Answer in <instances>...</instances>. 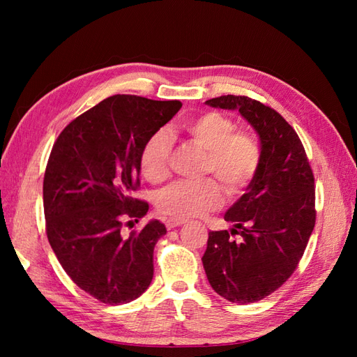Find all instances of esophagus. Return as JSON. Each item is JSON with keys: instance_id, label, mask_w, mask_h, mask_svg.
I'll return each mask as SVG.
<instances>
[{"instance_id": "esophagus-1", "label": "esophagus", "mask_w": 357, "mask_h": 357, "mask_svg": "<svg viewBox=\"0 0 357 357\" xmlns=\"http://www.w3.org/2000/svg\"><path fill=\"white\" fill-rule=\"evenodd\" d=\"M185 222H187L185 219L170 218V219H167V221H165V227H167V230H173V229H176V227H179V225H184Z\"/></svg>"}]
</instances>
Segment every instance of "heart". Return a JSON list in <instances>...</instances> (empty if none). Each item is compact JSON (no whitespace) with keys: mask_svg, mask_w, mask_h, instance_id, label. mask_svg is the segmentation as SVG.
Wrapping results in <instances>:
<instances>
[{"mask_svg":"<svg viewBox=\"0 0 357 357\" xmlns=\"http://www.w3.org/2000/svg\"><path fill=\"white\" fill-rule=\"evenodd\" d=\"M236 124L218 112H206L185 119L181 132L207 151L204 173L221 181L230 196L242 193L252 183L261 164V146L253 135L234 132ZM172 142L165 132H156L144 142L139 167L150 183H161L169 174ZM221 185L215 179L198 183L178 181L156 195L155 204L161 213L185 219L199 216L222 206Z\"/></svg>","mask_w":357,"mask_h":357,"instance_id":"1","label":"heart"}]
</instances>
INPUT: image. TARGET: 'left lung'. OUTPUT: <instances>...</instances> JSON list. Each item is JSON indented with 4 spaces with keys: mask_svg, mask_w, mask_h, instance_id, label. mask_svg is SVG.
Here are the masks:
<instances>
[{
    "mask_svg": "<svg viewBox=\"0 0 357 357\" xmlns=\"http://www.w3.org/2000/svg\"><path fill=\"white\" fill-rule=\"evenodd\" d=\"M206 104L238 110L259 136V169L224 215L233 227L210 231L202 256L211 288L250 304L278 290L298 267L316 222L314 178L298 133L276 110L234 95Z\"/></svg>",
    "mask_w": 357,
    "mask_h": 357,
    "instance_id": "left-lung-1",
    "label": "left lung"
}]
</instances>
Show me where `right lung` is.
I'll use <instances>...</instances> for the list:
<instances>
[{"label": "right lung", "instance_id": "right-lung-1", "mask_svg": "<svg viewBox=\"0 0 357 357\" xmlns=\"http://www.w3.org/2000/svg\"><path fill=\"white\" fill-rule=\"evenodd\" d=\"M181 107L115 95L73 119L53 144L43 184L45 231L67 275L104 304L135 301L153 279L165 225L153 219L126 238L123 224L147 215L149 204L132 196L141 149Z\"/></svg>", "mask_w": 357, "mask_h": 357}]
</instances>
